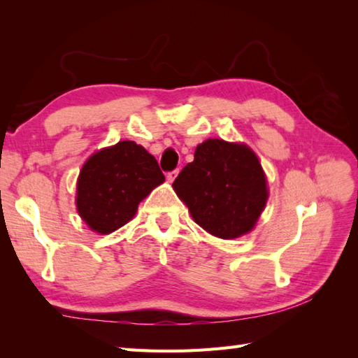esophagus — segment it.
<instances>
[{
    "mask_svg": "<svg viewBox=\"0 0 358 358\" xmlns=\"http://www.w3.org/2000/svg\"><path fill=\"white\" fill-rule=\"evenodd\" d=\"M177 175H178V169H173V171H171V172H167V175H166V178H167V181H172L177 178Z\"/></svg>",
    "mask_w": 358,
    "mask_h": 358,
    "instance_id": "esophagus-1",
    "label": "esophagus"
}]
</instances>
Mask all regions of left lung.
<instances>
[{
  "mask_svg": "<svg viewBox=\"0 0 358 358\" xmlns=\"http://www.w3.org/2000/svg\"><path fill=\"white\" fill-rule=\"evenodd\" d=\"M194 220L220 238H237L252 229L268 200L258 158L245 144L206 140L195 149L173 181Z\"/></svg>",
  "mask_w": 358,
  "mask_h": 358,
  "instance_id": "obj_1",
  "label": "left lung"
}]
</instances>
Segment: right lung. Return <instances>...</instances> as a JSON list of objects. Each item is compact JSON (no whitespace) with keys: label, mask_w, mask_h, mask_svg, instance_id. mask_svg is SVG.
Masks as SVG:
<instances>
[{"label":"right lung","mask_w":358,"mask_h":358,"mask_svg":"<svg viewBox=\"0 0 358 358\" xmlns=\"http://www.w3.org/2000/svg\"><path fill=\"white\" fill-rule=\"evenodd\" d=\"M157 159L134 141H120L96 152L83 166L77 208L95 232L110 234L131 220L140 201L162 185Z\"/></svg>","instance_id":"obj_1"}]
</instances>
